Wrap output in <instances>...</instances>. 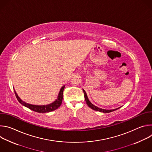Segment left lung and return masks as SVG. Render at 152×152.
<instances>
[{"label":"left lung","mask_w":152,"mask_h":152,"mask_svg":"<svg viewBox=\"0 0 152 152\" xmlns=\"http://www.w3.org/2000/svg\"><path fill=\"white\" fill-rule=\"evenodd\" d=\"M83 93H84V97H85V101H86V104H87V105L90 107L91 108L92 110H95V111H99V112H101V113H111V112H113V111H114L117 110H118V108H117V109H114V110H104V109H102V108H99L97 106L94 105L93 104H92L91 103V102L89 100L88 97H87V95H86V93L85 92V91L84 90H83Z\"/></svg>","instance_id":"1"}]
</instances>
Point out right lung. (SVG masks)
<instances>
[{
	"instance_id": "add662e5",
	"label": "right lung",
	"mask_w": 152,
	"mask_h": 152,
	"mask_svg": "<svg viewBox=\"0 0 152 152\" xmlns=\"http://www.w3.org/2000/svg\"><path fill=\"white\" fill-rule=\"evenodd\" d=\"M64 88H65V85H64L61 88L59 93L58 94L57 99L53 103H52L49 104H47V105H34V104L27 103L20 99V98L17 94L15 91H14V93H15L17 99L21 104H23V106L28 107L29 109H30L34 111H35L37 113H49V112L53 111L58 109V108L61 106L62 102L63 91H64Z\"/></svg>"
}]
</instances>
